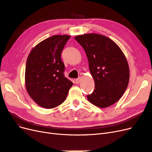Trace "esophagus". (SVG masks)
Masks as SVG:
<instances>
[{"mask_svg":"<svg viewBox=\"0 0 152 152\" xmlns=\"http://www.w3.org/2000/svg\"><path fill=\"white\" fill-rule=\"evenodd\" d=\"M81 77H79L76 80V84H78V83H80L81 82Z\"/></svg>","mask_w":152,"mask_h":152,"instance_id":"34e87169","label":"esophagus"}]
</instances>
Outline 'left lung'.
<instances>
[{
	"mask_svg": "<svg viewBox=\"0 0 152 152\" xmlns=\"http://www.w3.org/2000/svg\"><path fill=\"white\" fill-rule=\"evenodd\" d=\"M84 48L95 89L87 99L92 104L105 108L123 95L129 81L128 61L119 47L111 39L96 33L75 37Z\"/></svg>",
	"mask_w": 152,
	"mask_h": 152,
	"instance_id": "obj_1",
	"label": "left lung"
}]
</instances>
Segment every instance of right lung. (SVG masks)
Segmentation results:
<instances>
[{
	"label": "right lung",
	"instance_id": "right-lung-1",
	"mask_svg": "<svg viewBox=\"0 0 152 152\" xmlns=\"http://www.w3.org/2000/svg\"><path fill=\"white\" fill-rule=\"evenodd\" d=\"M69 35H53L34 47L26 61L25 86L39 106L52 109L66 100L73 83L64 76L61 53Z\"/></svg>",
	"mask_w": 152,
	"mask_h": 152
}]
</instances>
